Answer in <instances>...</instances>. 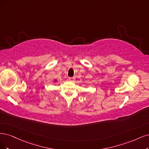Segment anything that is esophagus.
Wrapping results in <instances>:
<instances>
[{
  "label": "esophagus",
  "instance_id": "1",
  "mask_svg": "<svg viewBox=\"0 0 149 149\" xmlns=\"http://www.w3.org/2000/svg\"><path fill=\"white\" fill-rule=\"evenodd\" d=\"M69 80L71 82H74L75 81V78L74 77H69Z\"/></svg>",
  "mask_w": 149,
  "mask_h": 149
}]
</instances>
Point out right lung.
Segmentation results:
<instances>
[{"label":"right lung","instance_id":"1","mask_svg":"<svg viewBox=\"0 0 149 149\" xmlns=\"http://www.w3.org/2000/svg\"><path fill=\"white\" fill-rule=\"evenodd\" d=\"M57 80H54V82H56Z\"/></svg>","mask_w":149,"mask_h":149}]
</instances>
